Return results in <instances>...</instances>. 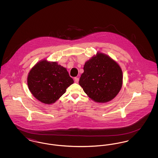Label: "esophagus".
Segmentation results:
<instances>
[{
	"label": "esophagus",
	"mask_w": 158,
	"mask_h": 158,
	"mask_svg": "<svg viewBox=\"0 0 158 158\" xmlns=\"http://www.w3.org/2000/svg\"><path fill=\"white\" fill-rule=\"evenodd\" d=\"M74 81H75V82L78 83V82H79V77H75L74 78Z\"/></svg>",
	"instance_id": "esophagus-1"
}]
</instances>
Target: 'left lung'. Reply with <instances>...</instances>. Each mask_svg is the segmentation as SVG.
Listing matches in <instances>:
<instances>
[{
	"label": "left lung",
	"mask_w": 158,
	"mask_h": 158,
	"mask_svg": "<svg viewBox=\"0 0 158 158\" xmlns=\"http://www.w3.org/2000/svg\"><path fill=\"white\" fill-rule=\"evenodd\" d=\"M83 70L79 83L95 102H108L120 90L123 72L119 65L109 56L98 53L85 63Z\"/></svg>",
	"instance_id": "8db88e82"
}]
</instances>
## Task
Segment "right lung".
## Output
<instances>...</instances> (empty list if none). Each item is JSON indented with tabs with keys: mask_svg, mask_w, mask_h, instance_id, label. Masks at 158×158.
Returning <instances> with one entry per match:
<instances>
[{
	"mask_svg": "<svg viewBox=\"0 0 158 158\" xmlns=\"http://www.w3.org/2000/svg\"><path fill=\"white\" fill-rule=\"evenodd\" d=\"M28 86L34 97L44 104H53L74 82L66 68L56 62L42 60L31 70Z\"/></svg>",
	"mask_w": 158,
	"mask_h": 158,
	"instance_id": "add662e5",
	"label": "right lung"
}]
</instances>
